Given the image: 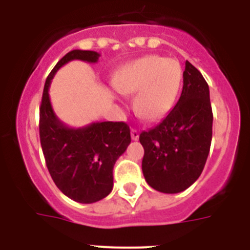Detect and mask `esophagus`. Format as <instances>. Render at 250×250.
<instances>
[{"label": "esophagus", "instance_id": "obj_1", "mask_svg": "<svg viewBox=\"0 0 250 250\" xmlns=\"http://www.w3.org/2000/svg\"><path fill=\"white\" fill-rule=\"evenodd\" d=\"M131 139L132 140H138L139 139V130L138 129H134V127H132L131 129Z\"/></svg>", "mask_w": 250, "mask_h": 250}]
</instances>
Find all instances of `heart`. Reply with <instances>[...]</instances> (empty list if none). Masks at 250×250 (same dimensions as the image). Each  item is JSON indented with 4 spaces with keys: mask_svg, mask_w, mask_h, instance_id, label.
<instances>
[{
    "mask_svg": "<svg viewBox=\"0 0 250 250\" xmlns=\"http://www.w3.org/2000/svg\"><path fill=\"white\" fill-rule=\"evenodd\" d=\"M112 83L120 94H136L134 109L141 119L158 121L169 114L178 99L183 68L176 60L149 55L121 67Z\"/></svg>",
    "mask_w": 250,
    "mask_h": 250,
    "instance_id": "b5f03b06",
    "label": "heart"
}]
</instances>
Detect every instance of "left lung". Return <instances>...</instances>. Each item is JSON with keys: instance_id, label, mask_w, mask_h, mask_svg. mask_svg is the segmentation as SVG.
I'll return each mask as SVG.
<instances>
[{"instance_id": "8db88e82", "label": "left lung", "mask_w": 250, "mask_h": 250, "mask_svg": "<svg viewBox=\"0 0 250 250\" xmlns=\"http://www.w3.org/2000/svg\"><path fill=\"white\" fill-rule=\"evenodd\" d=\"M213 135L209 86L198 68L185 61L183 91L167 118L140 134L143 174L147 184L167 194L195 183L207 163Z\"/></svg>"}]
</instances>
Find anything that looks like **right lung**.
I'll return each mask as SVG.
<instances>
[{
    "label": "right lung",
    "mask_w": 250,
    "mask_h": 250,
    "mask_svg": "<svg viewBox=\"0 0 250 250\" xmlns=\"http://www.w3.org/2000/svg\"><path fill=\"white\" fill-rule=\"evenodd\" d=\"M99 57L95 51L66 54L46 79L40 106V141L51 178L66 196L83 204L99 202L112 190V169L131 141L130 127L123 121L92 123L79 129L66 126L52 110L48 87L57 70L68 61L98 62Z\"/></svg>",
    "instance_id": "add662e5"
}]
</instances>
